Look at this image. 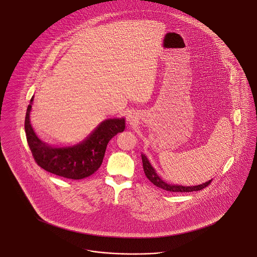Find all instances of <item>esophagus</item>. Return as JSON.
Segmentation results:
<instances>
[{
    "label": "esophagus",
    "mask_w": 257,
    "mask_h": 257,
    "mask_svg": "<svg viewBox=\"0 0 257 257\" xmlns=\"http://www.w3.org/2000/svg\"><path fill=\"white\" fill-rule=\"evenodd\" d=\"M137 119H138V115H136L134 112L129 113L128 115H127V120H128L130 123H133Z\"/></svg>",
    "instance_id": "esophagus-1"
}]
</instances>
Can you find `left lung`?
<instances>
[{
  "mask_svg": "<svg viewBox=\"0 0 257 257\" xmlns=\"http://www.w3.org/2000/svg\"><path fill=\"white\" fill-rule=\"evenodd\" d=\"M142 163H143V170H144V173H145V176L147 177V178L150 180L151 182L156 185L157 187H159L162 190H165V191H168V192H174V193H190V192H194V191H200L204 189L205 187L208 186L211 184L212 179L205 182L201 185H197V186H180V185H172V184H168L166 182H164L161 178H160L158 174L156 173L155 169L152 167V165L149 162V160H147V158L142 155Z\"/></svg>",
  "mask_w": 257,
  "mask_h": 257,
  "instance_id": "left-lung-1",
  "label": "left lung"
}]
</instances>
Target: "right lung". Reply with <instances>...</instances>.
Instances as JSON below:
<instances>
[{
	"label": "right lung",
	"mask_w": 257,
	"mask_h": 257,
	"mask_svg": "<svg viewBox=\"0 0 257 257\" xmlns=\"http://www.w3.org/2000/svg\"><path fill=\"white\" fill-rule=\"evenodd\" d=\"M33 97L27 106L25 130L27 143L36 163L56 176L69 179H82L93 175L100 167L109 141L125 129L124 118L102 121L86 140L74 146L54 147L36 136L30 124L29 113Z\"/></svg>",
	"instance_id": "1"
}]
</instances>
